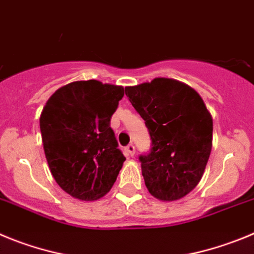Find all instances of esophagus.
<instances>
[{
    "label": "esophagus",
    "instance_id": "esophagus-1",
    "mask_svg": "<svg viewBox=\"0 0 254 254\" xmlns=\"http://www.w3.org/2000/svg\"><path fill=\"white\" fill-rule=\"evenodd\" d=\"M125 152H127V155H130V157H132V155L135 154V147L132 145V144H129L127 148H125Z\"/></svg>",
    "mask_w": 254,
    "mask_h": 254
}]
</instances>
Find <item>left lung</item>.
<instances>
[{
    "label": "left lung",
    "mask_w": 254,
    "mask_h": 254,
    "mask_svg": "<svg viewBox=\"0 0 254 254\" xmlns=\"http://www.w3.org/2000/svg\"><path fill=\"white\" fill-rule=\"evenodd\" d=\"M125 95L148 127L152 149L140 155L150 195L176 201L197 186L212 147V119L201 96L172 78L125 87Z\"/></svg>",
    "instance_id": "obj_1"
}]
</instances>
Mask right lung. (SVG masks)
Segmentation results:
<instances>
[{"mask_svg":"<svg viewBox=\"0 0 254 254\" xmlns=\"http://www.w3.org/2000/svg\"><path fill=\"white\" fill-rule=\"evenodd\" d=\"M124 87L76 81L50 96L40 115L43 147L57 184L73 197L95 201L115 184L125 161L110 127Z\"/></svg>","mask_w":254,"mask_h":254,"instance_id":"add662e5","label":"right lung"}]
</instances>
